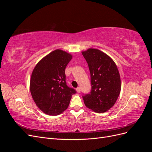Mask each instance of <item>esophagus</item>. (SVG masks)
<instances>
[{"label": "esophagus", "instance_id": "34e87169", "mask_svg": "<svg viewBox=\"0 0 152 152\" xmlns=\"http://www.w3.org/2000/svg\"><path fill=\"white\" fill-rule=\"evenodd\" d=\"M77 93H80V87H77Z\"/></svg>", "mask_w": 152, "mask_h": 152}]
</instances>
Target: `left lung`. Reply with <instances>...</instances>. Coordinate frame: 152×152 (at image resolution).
Returning a JSON list of instances; mask_svg holds the SVG:
<instances>
[{
  "label": "left lung",
  "mask_w": 152,
  "mask_h": 152,
  "mask_svg": "<svg viewBox=\"0 0 152 152\" xmlns=\"http://www.w3.org/2000/svg\"><path fill=\"white\" fill-rule=\"evenodd\" d=\"M91 73V91L82 96L86 107L96 113H104L115 103L121 90V80L115 63L97 49L82 52Z\"/></svg>",
  "instance_id": "8db88e82"
}]
</instances>
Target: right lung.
<instances>
[{"mask_svg": "<svg viewBox=\"0 0 152 152\" xmlns=\"http://www.w3.org/2000/svg\"><path fill=\"white\" fill-rule=\"evenodd\" d=\"M72 55L56 49L38 62L31 73L30 93L35 103L44 113L58 115L68 108L76 91L67 86L65 68Z\"/></svg>", "mask_w": 152, "mask_h": 152, "instance_id": "right-lung-1", "label": "right lung"}]
</instances>
